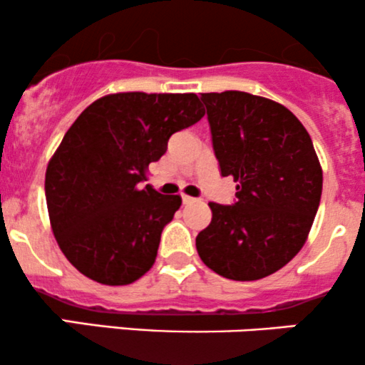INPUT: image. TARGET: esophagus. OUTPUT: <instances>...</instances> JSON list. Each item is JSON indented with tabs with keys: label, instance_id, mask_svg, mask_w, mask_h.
<instances>
[{
	"label": "esophagus",
	"instance_id": "1",
	"mask_svg": "<svg viewBox=\"0 0 365 365\" xmlns=\"http://www.w3.org/2000/svg\"><path fill=\"white\" fill-rule=\"evenodd\" d=\"M182 200H183V204H192V202H195L194 197H190V195H182Z\"/></svg>",
	"mask_w": 365,
	"mask_h": 365
}]
</instances>
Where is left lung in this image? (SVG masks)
<instances>
[{"label": "left lung", "mask_w": 365, "mask_h": 365, "mask_svg": "<svg viewBox=\"0 0 365 365\" xmlns=\"http://www.w3.org/2000/svg\"><path fill=\"white\" fill-rule=\"evenodd\" d=\"M221 175L237 182L233 206L209 202L195 238L209 269L254 282L282 269L307 240L319 207L322 168L311 135L283 104L242 91L200 96Z\"/></svg>", "instance_id": "1"}]
</instances>
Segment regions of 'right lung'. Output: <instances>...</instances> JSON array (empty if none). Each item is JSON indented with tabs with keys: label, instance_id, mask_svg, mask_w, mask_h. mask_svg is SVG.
<instances>
[{
	"label": "right lung",
	"instance_id": "add662e5",
	"mask_svg": "<svg viewBox=\"0 0 365 365\" xmlns=\"http://www.w3.org/2000/svg\"><path fill=\"white\" fill-rule=\"evenodd\" d=\"M204 116L195 94L116 92L81 113L46 170L53 235L73 267L120 287L153 267L161 232L182 206L148 180L178 130Z\"/></svg>",
	"mask_w": 365,
	"mask_h": 365
}]
</instances>
